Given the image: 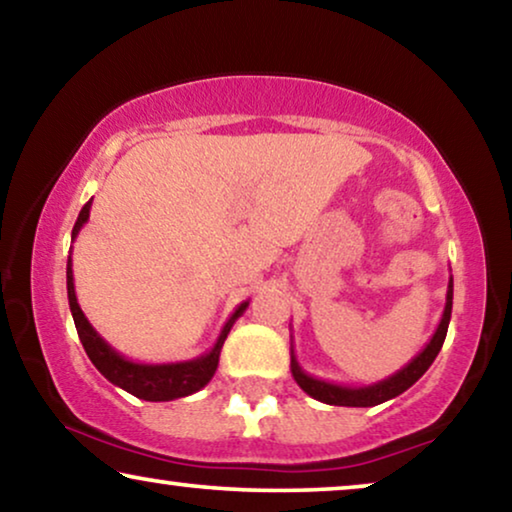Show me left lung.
Masks as SVG:
<instances>
[{
    "label": "left lung",
    "mask_w": 512,
    "mask_h": 512,
    "mask_svg": "<svg viewBox=\"0 0 512 512\" xmlns=\"http://www.w3.org/2000/svg\"><path fill=\"white\" fill-rule=\"evenodd\" d=\"M450 315H452V276L448 280L445 308H443L441 322H438L434 336L429 338V343L424 345L422 352H417V355L397 373H392V376H387L385 380H378V383H371V385L329 383V380L315 378V376H311V373H306L304 369H301L297 357H294V348H290L292 378L297 380V385L308 394V397L318 399L322 403H329V406H352V408L378 406V403H385L394 397H399L401 392H406L410 385H415L417 380L424 376V371L429 369L431 362H434L436 355L443 348L445 334H448V325H450Z\"/></svg>",
    "instance_id": "1"
}]
</instances>
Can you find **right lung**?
I'll return each instance as SVG.
<instances>
[{"instance_id":"obj_1","label":"right lung","mask_w":512,"mask_h":512,"mask_svg":"<svg viewBox=\"0 0 512 512\" xmlns=\"http://www.w3.org/2000/svg\"><path fill=\"white\" fill-rule=\"evenodd\" d=\"M90 206L92 201H88V204L81 208V213H78L74 232H71V241L76 239L85 222H88ZM67 297H69L71 315H74L78 338H81L90 362L97 366V371L102 373L109 383L118 385L120 390L134 394V397H139L143 401H174L181 397H190V394L199 392L201 387L211 383L213 373L218 369V362H220L222 343H225V338L229 334V329L234 327V322L246 313V308L250 304V301H243V304L236 306V311L229 315L225 327H222L218 341H215L213 348L204 352V355L187 359V362L143 364L120 355L111 343H106L104 338L97 334V329L90 325L88 318H85V313L81 311V306H78V299H76L71 255L67 259Z\"/></svg>"}]
</instances>
